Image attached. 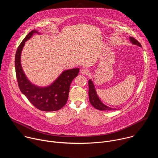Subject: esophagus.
I'll return each instance as SVG.
<instances>
[{"mask_svg":"<svg viewBox=\"0 0 158 158\" xmlns=\"http://www.w3.org/2000/svg\"><path fill=\"white\" fill-rule=\"evenodd\" d=\"M81 73L84 75H88L89 73V71L86 69H82L81 70Z\"/></svg>","mask_w":158,"mask_h":158,"instance_id":"esophagus-1","label":"esophagus"}]
</instances>
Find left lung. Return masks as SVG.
<instances>
[{
	"mask_svg": "<svg viewBox=\"0 0 158 158\" xmlns=\"http://www.w3.org/2000/svg\"><path fill=\"white\" fill-rule=\"evenodd\" d=\"M131 42L135 45H137V46L139 47H142L141 44L136 39H134L132 37H129ZM89 84V101L92 104V106L95 107L96 109L100 110H116L117 109L114 108H112L110 107H108L106 105H104L99 99L98 98L96 91L94 88V85L92 82L91 80H89L88 82Z\"/></svg>",
	"mask_w": 158,
	"mask_h": 158,
	"instance_id": "obj_1",
	"label": "left lung"
}]
</instances>
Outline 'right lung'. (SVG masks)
Masks as SVG:
<instances>
[{
	"mask_svg": "<svg viewBox=\"0 0 158 158\" xmlns=\"http://www.w3.org/2000/svg\"><path fill=\"white\" fill-rule=\"evenodd\" d=\"M38 32H30L19 46L15 56V67L19 87L28 100L37 109L42 111H55L60 109L67 102L73 80L77 77L79 69L64 71L51 85L40 87L34 85L27 79L20 64L21 52L25 42Z\"/></svg>",
	"mask_w": 158,
	"mask_h": 158,
	"instance_id": "obj_1",
	"label": "right lung"
}]
</instances>
